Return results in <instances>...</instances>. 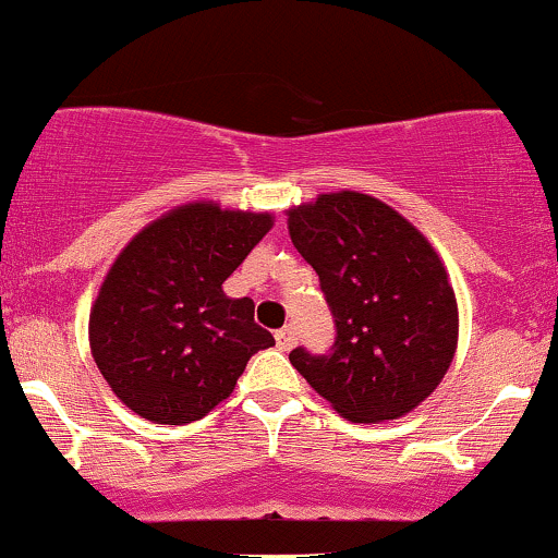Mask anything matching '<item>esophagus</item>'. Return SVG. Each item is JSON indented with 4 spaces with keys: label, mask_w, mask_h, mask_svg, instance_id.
I'll use <instances>...</instances> for the list:
<instances>
[{
    "label": "esophagus",
    "mask_w": 558,
    "mask_h": 558,
    "mask_svg": "<svg viewBox=\"0 0 558 558\" xmlns=\"http://www.w3.org/2000/svg\"><path fill=\"white\" fill-rule=\"evenodd\" d=\"M274 337H277V345H279L281 350H292V348H295V342H298V331H295V327L279 329Z\"/></svg>",
    "instance_id": "34e87169"
}]
</instances>
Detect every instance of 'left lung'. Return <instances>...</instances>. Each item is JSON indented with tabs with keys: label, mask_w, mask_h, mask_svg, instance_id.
<instances>
[{
	"label": "left lung",
	"mask_w": 558,
	"mask_h": 558,
	"mask_svg": "<svg viewBox=\"0 0 558 558\" xmlns=\"http://www.w3.org/2000/svg\"><path fill=\"white\" fill-rule=\"evenodd\" d=\"M292 245L322 281L335 350L295 348L292 366L342 418H400L437 390L459 345L446 263L409 218L342 190L287 210Z\"/></svg>",
	"instance_id": "1"
}]
</instances>
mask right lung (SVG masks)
Masks as SVG:
<instances>
[{
    "instance_id": "right-lung-1",
    "label": "right lung",
    "mask_w": 558,
    "mask_h": 558,
    "mask_svg": "<svg viewBox=\"0 0 558 558\" xmlns=\"http://www.w3.org/2000/svg\"><path fill=\"white\" fill-rule=\"evenodd\" d=\"M271 213L195 199L162 213L112 260L89 313L99 374L134 414L190 424L234 392L250 355L274 345L253 300L223 281L268 229Z\"/></svg>"
}]
</instances>
